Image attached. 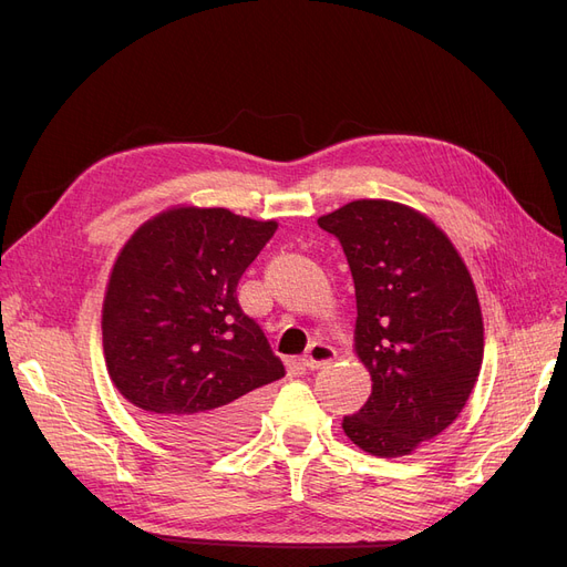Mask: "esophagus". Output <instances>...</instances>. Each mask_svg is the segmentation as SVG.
<instances>
[{
    "mask_svg": "<svg viewBox=\"0 0 567 567\" xmlns=\"http://www.w3.org/2000/svg\"><path fill=\"white\" fill-rule=\"evenodd\" d=\"M333 359H336V349H333L331 344H326V342H312V344L308 347V351L303 353L301 363H303L306 368H310V370H319V368H323V365H329Z\"/></svg>",
    "mask_w": 567,
    "mask_h": 567,
    "instance_id": "obj_1",
    "label": "esophagus"
}]
</instances>
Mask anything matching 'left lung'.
Returning <instances> with one entry per match:
<instances>
[{
    "label": "left lung",
    "mask_w": 567,
    "mask_h": 567,
    "mask_svg": "<svg viewBox=\"0 0 567 567\" xmlns=\"http://www.w3.org/2000/svg\"><path fill=\"white\" fill-rule=\"evenodd\" d=\"M351 268L355 353L372 393L344 434L370 455L402 457L449 427L483 365V315L453 244L430 218L385 199L321 216Z\"/></svg>",
    "instance_id": "obj_1"
}]
</instances>
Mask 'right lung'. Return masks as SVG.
Returning a JSON list of instances; mask_svg holds the SVG:
<instances>
[{
	"label": "right lung",
	"instance_id": "right-lung-1",
	"mask_svg": "<svg viewBox=\"0 0 567 567\" xmlns=\"http://www.w3.org/2000/svg\"><path fill=\"white\" fill-rule=\"evenodd\" d=\"M274 220L227 208H172L118 252L105 303L107 372L146 423L190 453H218L252 430L266 383L285 365L236 287Z\"/></svg>",
	"mask_w": 567,
	"mask_h": 567
}]
</instances>
